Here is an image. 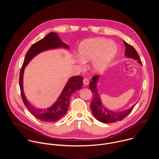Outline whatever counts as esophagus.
<instances>
[{
	"label": "esophagus",
	"instance_id": "obj_1",
	"mask_svg": "<svg viewBox=\"0 0 159 159\" xmlns=\"http://www.w3.org/2000/svg\"><path fill=\"white\" fill-rule=\"evenodd\" d=\"M83 83L85 85H87L89 84V80L87 79V78H85L83 80Z\"/></svg>",
	"mask_w": 159,
	"mask_h": 159
}]
</instances>
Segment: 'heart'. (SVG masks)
Listing matches in <instances>:
<instances>
[{
	"instance_id": "obj_1",
	"label": "heart",
	"mask_w": 159,
	"mask_h": 159,
	"mask_svg": "<svg viewBox=\"0 0 159 159\" xmlns=\"http://www.w3.org/2000/svg\"><path fill=\"white\" fill-rule=\"evenodd\" d=\"M77 52L80 58L78 62L80 65L93 60V71L99 73L106 70L114 60L118 48L117 45L111 40L98 38L82 41L79 45Z\"/></svg>"
}]
</instances>
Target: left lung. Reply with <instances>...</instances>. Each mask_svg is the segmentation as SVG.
<instances>
[{
	"label": "left lung",
	"instance_id": "left-lung-1",
	"mask_svg": "<svg viewBox=\"0 0 159 159\" xmlns=\"http://www.w3.org/2000/svg\"><path fill=\"white\" fill-rule=\"evenodd\" d=\"M123 43L126 47L125 56L127 58L137 60V61L140 64L142 65L137 52L135 50V49L132 46H131L130 44H129L125 41H123ZM99 77V75L94 76L92 78L91 82L89 83V89L91 90L93 94L92 101L91 103H90V109H91L93 115L96 118V120L104 123H115L116 121L122 120L128 114H129L137 103L134 104L129 109L120 112L111 111L107 109L106 107L104 106L103 104L102 103L99 94L98 93L97 84Z\"/></svg>",
	"mask_w": 159,
	"mask_h": 159
}]
</instances>
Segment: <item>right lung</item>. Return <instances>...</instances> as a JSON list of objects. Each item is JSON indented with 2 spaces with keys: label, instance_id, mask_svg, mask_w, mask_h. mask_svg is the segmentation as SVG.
I'll use <instances>...</instances> for the list:
<instances>
[{
  "label": "right lung",
  "instance_id": "right-lung-1",
  "mask_svg": "<svg viewBox=\"0 0 159 159\" xmlns=\"http://www.w3.org/2000/svg\"><path fill=\"white\" fill-rule=\"evenodd\" d=\"M61 48L66 50L70 49L69 45L61 41L57 33L51 32L43 39L33 44L30 47L26 54L23 64L20 71L19 86L22 101L31 114L38 120L44 122H55L65 116L69 106L71 96L77 90L82 89L83 77L80 75L70 77L55 103L48 108L41 109L33 106L26 99L23 90L24 72L25 67L30 61L39 53L44 51Z\"/></svg>",
  "mask_w": 159,
  "mask_h": 159
}]
</instances>
